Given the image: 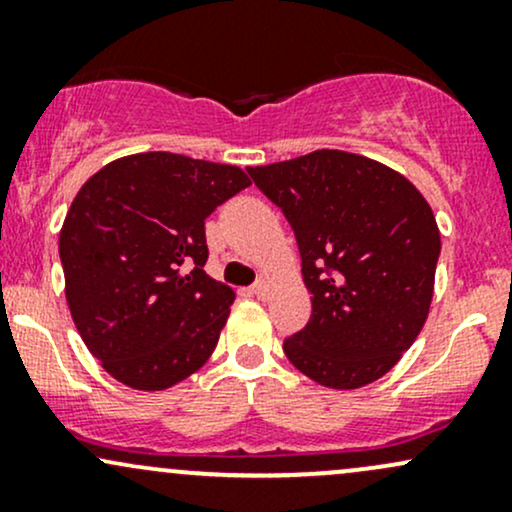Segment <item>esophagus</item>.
<instances>
[{
  "label": "esophagus",
  "mask_w": 512,
  "mask_h": 512,
  "mask_svg": "<svg viewBox=\"0 0 512 512\" xmlns=\"http://www.w3.org/2000/svg\"><path fill=\"white\" fill-rule=\"evenodd\" d=\"M252 293H255L260 301H264V298H269V284L264 279H260L255 286H252Z\"/></svg>",
  "instance_id": "1"
}]
</instances>
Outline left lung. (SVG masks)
Segmentation results:
<instances>
[{"instance_id": "8db88e82", "label": "left lung", "mask_w": 512, "mask_h": 512, "mask_svg": "<svg viewBox=\"0 0 512 512\" xmlns=\"http://www.w3.org/2000/svg\"><path fill=\"white\" fill-rule=\"evenodd\" d=\"M248 173L289 219L313 301L284 354L332 390L383 378L431 308L440 231L424 195L397 170L337 149Z\"/></svg>"}]
</instances>
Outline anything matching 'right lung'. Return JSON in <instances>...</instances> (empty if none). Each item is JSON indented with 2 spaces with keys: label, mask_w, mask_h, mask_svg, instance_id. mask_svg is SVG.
Listing matches in <instances>:
<instances>
[{
  "label": "right lung",
  "mask_w": 512,
  "mask_h": 512,
  "mask_svg": "<svg viewBox=\"0 0 512 512\" xmlns=\"http://www.w3.org/2000/svg\"><path fill=\"white\" fill-rule=\"evenodd\" d=\"M250 185L238 166L146 151L76 192L60 231L81 339L132 390H166L209 361L236 293L204 272V219Z\"/></svg>",
  "instance_id": "add662e5"
}]
</instances>
